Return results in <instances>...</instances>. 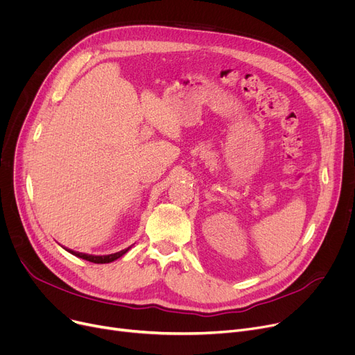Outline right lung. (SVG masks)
Listing matches in <instances>:
<instances>
[{"label": "right lung", "instance_id": "right-lung-1", "mask_svg": "<svg viewBox=\"0 0 355 355\" xmlns=\"http://www.w3.org/2000/svg\"><path fill=\"white\" fill-rule=\"evenodd\" d=\"M130 248H132V246H129V248H126V249H123V250H121V252H116V253L106 254V256H93V254L79 253V252H73V250H67V252H70L71 254L78 256V257H80V259H85V260H87V262H92V263H110V262H114V260L119 259L121 256H123Z\"/></svg>", "mask_w": 355, "mask_h": 355}]
</instances>
